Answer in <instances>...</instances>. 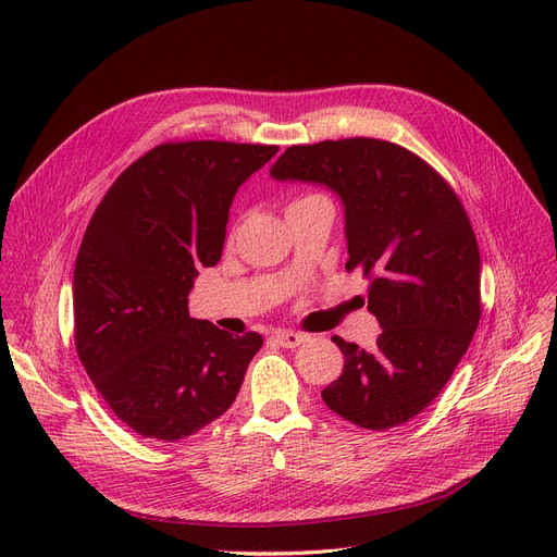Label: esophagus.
Masks as SVG:
<instances>
[{
  "label": "esophagus",
  "instance_id": "34e87169",
  "mask_svg": "<svg viewBox=\"0 0 557 557\" xmlns=\"http://www.w3.org/2000/svg\"><path fill=\"white\" fill-rule=\"evenodd\" d=\"M273 341L275 343H280L282 347H300L302 343H307L309 341V336L307 334H298V332H275L273 334Z\"/></svg>",
  "mask_w": 557,
  "mask_h": 557
}]
</instances>
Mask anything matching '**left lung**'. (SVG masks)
I'll return each instance as SVG.
<instances>
[{"label":"left lung","instance_id":"8db88e82","mask_svg":"<svg viewBox=\"0 0 557 557\" xmlns=\"http://www.w3.org/2000/svg\"><path fill=\"white\" fill-rule=\"evenodd\" d=\"M271 175L343 198L345 269L370 282L368 311L382 325L370 352L332 338L345 366L325 404L370 431L416 418L445 388L481 320V252L460 198L420 156L372 137L288 146Z\"/></svg>","mask_w":557,"mask_h":557}]
</instances>
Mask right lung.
<instances>
[{"instance_id": "add662e5", "label": "right lung", "mask_w": 557, "mask_h": 557, "mask_svg": "<svg viewBox=\"0 0 557 557\" xmlns=\"http://www.w3.org/2000/svg\"><path fill=\"white\" fill-rule=\"evenodd\" d=\"M269 144L164 141L120 173L74 267L76 355L110 411L175 443L221 418L263 338L189 318L200 267L221 259L234 194Z\"/></svg>"}]
</instances>
